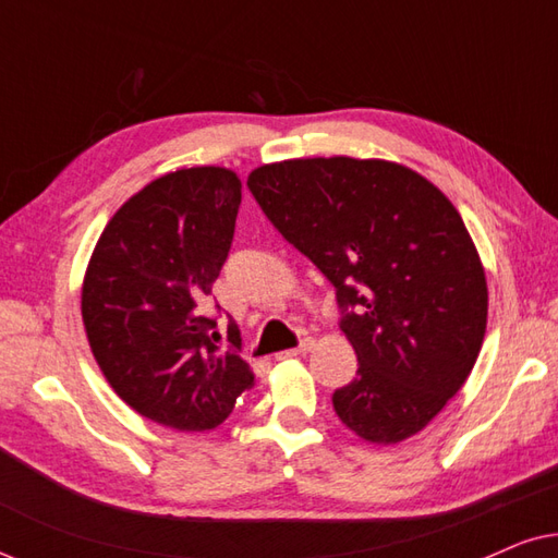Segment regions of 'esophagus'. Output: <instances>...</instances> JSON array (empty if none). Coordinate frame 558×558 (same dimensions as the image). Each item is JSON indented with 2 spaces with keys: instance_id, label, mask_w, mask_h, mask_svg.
<instances>
[{
  "instance_id": "esophagus-1",
  "label": "esophagus",
  "mask_w": 558,
  "mask_h": 558,
  "mask_svg": "<svg viewBox=\"0 0 558 558\" xmlns=\"http://www.w3.org/2000/svg\"><path fill=\"white\" fill-rule=\"evenodd\" d=\"M312 345H315V342H312L310 338H304V340L300 342V345L292 348V350H281V353H277V357H279V361H284V357H296V355H304V353H310Z\"/></svg>"
}]
</instances>
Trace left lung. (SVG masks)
Segmentation results:
<instances>
[{
    "instance_id": "left-lung-1",
    "label": "left lung",
    "mask_w": 558,
    "mask_h": 558,
    "mask_svg": "<svg viewBox=\"0 0 558 558\" xmlns=\"http://www.w3.org/2000/svg\"><path fill=\"white\" fill-rule=\"evenodd\" d=\"M246 185L338 294L357 376L332 393L335 414L373 445L414 437L464 386L485 338V269L460 213L386 159H284Z\"/></svg>"
}]
</instances>
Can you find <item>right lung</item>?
I'll return each instance as SVG.
<instances>
[{
  "label": "right lung",
  "mask_w": 558,
  "mask_h": 558,
  "mask_svg": "<svg viewBox=\"0 0 558 558\" xmlns=\"http://www.w3.org/2000/svg\"><path fill=\"white\" fill-rule=\"evenodd\" d=\"M239 205L233 170L167 172L113 213L83 277L81 315L104 378L170 429H216L254 386L251 365L218 350L216 319L205 317Z\"/></svg>",
  "instance_id": "1"
}]
</instances>
